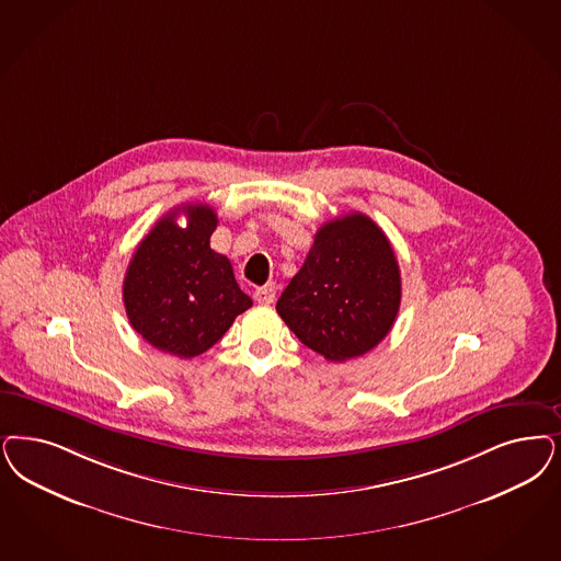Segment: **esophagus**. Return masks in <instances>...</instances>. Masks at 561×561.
<instances>
[{
  "instance_id": "esophagus-1",
  "label": "esophagus",
  "mask_w": 561,
  "mask_h": 561,
  "mask_svg": "<svg viewBox=\"0 0 561 561\" xmlns=\"http://www.w3.org/2000/svg\"><path fill=\"white\" fill-rule=\"evenodd\" d=\"M275 284H265V286H261V288H256L254 290V300L259 302V305H271L273 300H275Z\"/></svg>"
}]
</instances>
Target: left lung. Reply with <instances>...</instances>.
Instances as JSON below:
<instances>
[{"label":"left lung","instance_id":"8db88e82","mask_svg":"<svg viewBox=\"0 0 561 561\" xmlns=\"http://www.w3.org/2000/svg\"><path fill=\"white\" fill-rule=\"evenodd\" d=\"M400 300V267L386 233L367 215L348 213L314 233L275 309L305 346L344 363L386 337Z\"/></svg>","mask_w":561,"mask_h":561}]
</instances>
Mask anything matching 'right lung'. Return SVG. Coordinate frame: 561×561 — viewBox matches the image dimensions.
<instances>
[{
  "label": "right lung",
  "instance_id": "add662e5",
  "mask_svg": "<svg viewBox=\"0 0 561 561\" xmlns=\"http://www.w3.org/2000/svg\"><path fill=\"white\" fill-rule=\"evenodd\" d=\"M184 211L187 228L174 217ZM217 215L209 205L165 213L136 247L124 277L130 325L153 348L193 358L217 344L233 319L251 309L228 256L211 249Z\"/></svg>",
  "mask_w": 561,
  "mask_h": 561
}]
</instances>
